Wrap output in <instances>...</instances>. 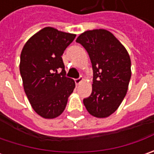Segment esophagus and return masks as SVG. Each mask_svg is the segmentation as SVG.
Instances as JSON below:
<instances>
[{"mask_svg":"<svg viewBox=\"0 0 154 154\" xmlns=\"http://www.w3.org/2000/svg\"><path fill=\"white\" fill-rule=\"evenodd\" d=\"M82 78H78V79H76V80H74V81H75V84L78 86V85H80V83H81V81H82Z\"/></svg>","mask_w":154,"mask_h":154,"instance_id":"34e87169","label":"esophagus"}]
</instances>
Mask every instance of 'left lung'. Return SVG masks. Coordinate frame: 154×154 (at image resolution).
<instances>
[{
    "label": "left lung",
    "instance_id": "left-lung-1",
    "mask_svg": "<svg viewBox=\"0 0 154 154\" xmlns=\"http://www.w3.org/2000/svg\"><path fill=\"white\" fill-rule=\"evenodd\" d=\"M76 42L87 51L93 70L92 94L83 100L93 116L113 114L126 96L131 78V61L125 47L112 33L95 29L81 33Z\"/></svg>",
    "mask_w": 154,
    "mask_h": 154
}]
</instances>
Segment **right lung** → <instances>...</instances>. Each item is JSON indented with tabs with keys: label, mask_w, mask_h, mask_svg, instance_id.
Returning a JSON list of instances; mask_svg holds the SVG:
<instances>
[{
	"label": "right lung",
	"mask_w": 154,
	"mask_h": 154,
	"mask_svg": "<svg viewBox=\"0 0 154 154\" xmlns=\"http://www.w3.org/2000/svg\"><path fill=\"white\" fill-rule=\"evenodd\" d=\"M76 35L45 27L25 44L20 54L24 90L32 109L46 119H53L66 108L75 82L65 76L62 56ZM61 68L62 72L58 73Z\"/></svg>",
	"instance_id": "add662e5"
}]
</instances>
